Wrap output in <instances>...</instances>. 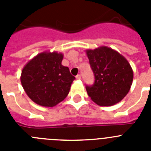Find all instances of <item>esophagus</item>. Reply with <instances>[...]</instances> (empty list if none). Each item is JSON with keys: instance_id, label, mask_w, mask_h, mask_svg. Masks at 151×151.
Instances as JSON below:
<instances>
[{"instance_id": "34e87169", "label": "esophagus", "mask_w": 151, "mask_h": 151, "mask_svg": "<svg viewBox=\"0 0 151 151\" xmlns=\"http://www.w3.org/2000/svg\"><path fill=\"white\" fill-rule=\"evenodd\" d=\"M76 78V79L79 80V79H81V78H82V76H81V75H77Z\"/></svg>"}]
</instances>
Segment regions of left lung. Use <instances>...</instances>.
I'll return each instance as SVG.
<instances>
[{"instance_id":"obj_1","label":"left lung","mask_w":151,"mask_h":151,"mask_svg":"<svg viewBox=\"0 0 151 151\" xmlns=\"http://www.w3.org/2000/svg\"><path fill=\"white\" fill-rule=\"evenodd\" d=\"M94 83L86 85L91 99L97 105L108 106L122 101L132 84L133 71L128 60L113 49L102 46L86 50Z\"/></svg>"}]
</instances>
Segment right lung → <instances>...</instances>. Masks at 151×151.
<instances>
[{"label":"right lung","instance_id":"add662e5","mask_svg":"<svg viewBox=\"0 0 151 151\" xmlns=\"http://www.w3.org/2000/svg\"><path fill=\"white\" fill-rule=\"evenodd\" d=\"M63 55L45 51L29 60L23 67L20 80L27 95L35 104L54 106L68 95L75 78L63 66Z\"/></svg>","mask_w":151,"mask_h":151}]
</instances>
